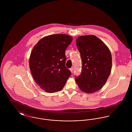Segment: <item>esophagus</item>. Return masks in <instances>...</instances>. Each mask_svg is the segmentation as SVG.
<instances>
[{"label":"esophagus","instance_id":"obj_1","mask_svg":"<svg viewBox=\"0 0 132 132\" xmlns=\"http://www.w3.org/2000/svg\"><path fill=\"white\" fill-rule=\"evenodd\" d=\"M70 71H71V72L72 73H73V67H72V68H71L70 69Z\"/></svg>","mask_w":132,"mask_h":132}]
</instances>
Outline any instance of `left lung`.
I'll list each match as a JSON object with an SVG mask.
<instances>
[{
    "label": "left lung",
    "instance_id": "1",
    "mask_svg": "<svg viewBox=\"0 0 132 132\" xmlns=\"http://www.w3.org/2000/svg\"><path fill=\"white\" fill-rule=\"evenodd\" d=\"M76 45L82 60L81 74L75 81L82 92L94 93L105 85L112 68V56L108 47L94 35L82 36Z\"/></svg>",
    "mask_w": 132,
    "mask_h": 132
}]
</instances>
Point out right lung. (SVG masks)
<instances>
[{"label":"right lung","instance_id":"1","mask_svg":"<svg viewBox=\"0 0 132 132\" xmlns=\"http://www.w3.org/2000/svg\"><path fill=\"white\" fill-rule=\"evenodd\" d=\"M73 40L66 34L44 37L35 45L29 58V66L35 82L49 93L61 90L71 75L65 66V51Z\"/></svg>","mask_w":132,"mask_h":132}]
</instances>
